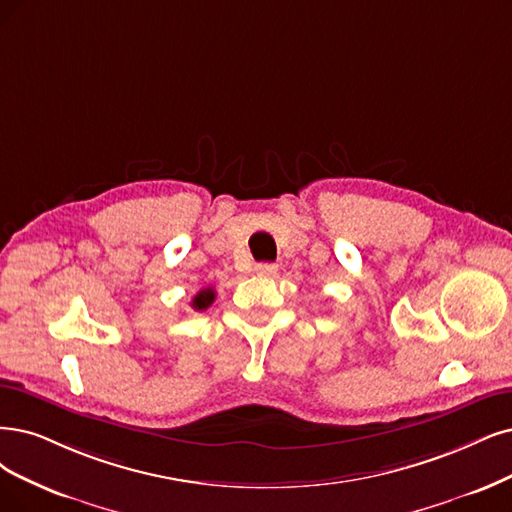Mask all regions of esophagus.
<instances>
[{
    "mask_svg": "<svg viewBox=\"0 0 512 512\" xmlns=\"http://www.w3.org/2000/svg\"><path fill=\"white\" fill-rule=\"evenodd\" d=\"M255 272H257L259 276H276L278 266H276V263H257Z\"/></svg>",
    "mask_w": 512,
    "mask_h": 512,
    "instance_id": "34e87169",
    "label": "esophagus"
}]
</instances>
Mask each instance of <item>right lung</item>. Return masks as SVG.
I'll return each mask as SVG.
<instances>
[{"label": "right lung", "instance_id": "1", "mask_svg": "<svg viewBox=\"0 0 512 512\" xmlns=\"http://www.w3.org/2000/svg\"><path fill=\"white\" fill-rule=\"evenodd\" d=\"M213 301H215V289H213V287H206V289H200V291L194 295L192 308L198 310V312H202V310H206L208 306H211Z\"/></svg>", "mask_w": 512, "mask_h": 512}]
</instances>
